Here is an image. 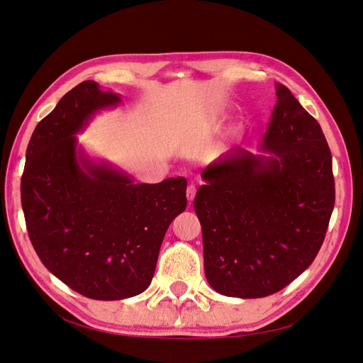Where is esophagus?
I'll return each instance as SVG.
<instances>
[{"label": "esophagus", "mask_w": 363, "mask_h": 363, "mask_svg": "<svg viewBox=\"0 0 363 363\" xmlns=\"http://www.w3.org/2000/svg\"><path fill=\"white\" fill-rule=\"evenodd\" d=\"M195 192H196L195 184H189V186H188V189H186V199H188V201H189V203H192V201H194V199H195Z\"/></svg>", "instance_id": "1"}]
</instances>
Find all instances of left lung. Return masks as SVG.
I'll list each match as a JSON object with an SVG mask.
<instances>
[{
  "label": "left lung",
  "mask_w": 363,
  "mask_h": 363,
  "mask_svg": "<svg viewBox=\"0 0 363 363\" xmlns=\"http://www.w3.org/2000/svg\"><path fill=\"white\" fill-rule=\"evenodd\" d=\"M259 150L235 148L201 172L194 208L211 286L262 298L288 286L320 251L335 206L332 152L318 121L276 84Z\"/></svg>",
  "instance_id": "obj_1"
}]
</instances>
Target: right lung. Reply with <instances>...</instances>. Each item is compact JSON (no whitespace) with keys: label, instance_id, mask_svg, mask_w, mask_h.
<instances>
[{"label":"right lung","instance_id":"1","mask_svg":"<svg viewBox=\"0 0 363 363\" xmlns=\"http://www.w3.org/2000/svg\"><path fill=\"white\" fill-rule=\"evenodd\" d=\"M121 96L87 80L33 131L21 203L33 248L50 272L92 300H124L152 280L164 233L186 208L184 177L135 183L77 147L75 135Z\"/></svg>","mask_w":363,"mask_h":363}]
</instances>
